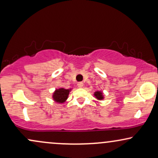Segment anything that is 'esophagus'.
<instances>
[{
	"label": "esophagus",
	"instance_id": "esophagus-1",
	"mask_svg": "<svg viewBox=\"0 0 158 158\" xmlns=\"http://www.w3.org/2000/svg\"><path fill=\"white\" fill-rule=\"evenodd\" d=\"M83 82H81V81H80V82H78V84H77V86L79 87V88H82L83 87Z\"/></svg>",
	"mask_w": 158,
	"mask_h": 158
}]
</instances>
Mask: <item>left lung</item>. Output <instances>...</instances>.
Wrapping results in <instances>:
<instances>
[{
  "label": "left lung",
  "instance_id": "left-lung-1",
  "mask_svg": "<svg viewBox=\"0 0 158 158\" xmlns=\"http://www.w3.org/2000/svg\"><path fill=\"white\" fill-rule=\"evenodd\" d=\"M94 96H95L96 98H97V99H99V100H102L103 99V94L101 91H97L94 93Z\"/></svg>",
  "mask_w": 158,
  "mask_h": 158
}]
</instances>
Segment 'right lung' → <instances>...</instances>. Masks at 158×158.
Masks as SVG:
<instances>
[{"mask_svg": "<svg viewBox=\"0 0 158 158\" xmlns=\"http://www.w3.org/2000/svg\"><path fill=\"white\" fill-rule=\"evenodd\" d=\"M70 91V89H64V88H59V89H56L55 92L52 95V98L56 102L63 103L66 101L68 99L69 92Z\"/></svg>", "mask_w": 158, "mask_h": 158, "instance_id": "add662e5", "label": "right lung"}]
</instances>
